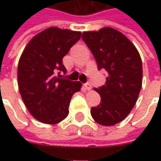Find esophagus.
Returning <instances> with one entry per match:
<instances>
[{"label":"esophagus","instance_id":"esophagus-1","mask_svg":"<svg viewBox=\"0 0 161 161\" xmlns=\"http://www.w3.org/2000/svg\"><path fill=\"white\" fill-rule=\"evenodd\" d=\"M84 87L85 88V90H87V91H91V85L89 84V83H86V84H84Z\"/></svg>","mask_w":161,"mask_h":161}]
</instances>
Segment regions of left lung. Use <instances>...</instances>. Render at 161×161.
I'll return each instance as SVG.
<instances>
[{
	"label": "left lung",
	"mask_w": 161,
	"mask_h": 161,
	"mask_svg": "<svg viewBox=\"0 0 161 161\" xmlns=\"http://www.w3.org/2000/svg\"><path fill=\"white\" fill-rule=\"evenodd\" d=\"M82 39L93 54L98 70L107 71L104 85L94 89L101 103L91 108V116L103 126L119 123L134 108L142 89L141 56L124 34L111 27L84 32Z\"/></svg>",
	"instance_id": "left-lung-1"
}]
</instances>
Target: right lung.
Listing matches in <instances>:
<instances>
[{"label":"right lung","instance_id":"obj_1","mask_svg":"<svg viewBox=\"0 0 161 161\" xmlns=\"http://www.w3.org/2000/svg\"><path fill=\"white\" fill-rule=\"evenodd\" d=\"M80 38L81 32L49 27L33 37L20 56L19 93L31 115L43 123L57 124L66 118L70 99L80 91V82L60 78L66 72L63 58Z\"/></svg>","mask_w":161,"mask_h":161}]
</instances>
